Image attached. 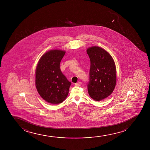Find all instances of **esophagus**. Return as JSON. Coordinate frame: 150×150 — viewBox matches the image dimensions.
Here are the masks:
<instances>
[{"label":"esophagus","instance_id":"34e87169","mask_svg":"<svg viewBox=\"0 0 150 150\" xmlns=\"http://www.w3.org/2000/svg\"><path fill=\"white\" fill-rule=\"evenodd\" d=\"M81 84H82V83H81V82H77V83H76L75 85L76 86H81Z\"/></svg>","mask_w":150,"mask_h":150}]
</instances>
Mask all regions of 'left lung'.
<instances>
[{
	"label": "left lung",
	"mask_w": 150,
	"mask_h": 150,
	"mask_svg": "<svg viewBox=\"0 0 150 150\" xmlns=\"http://www.w3.org/2000/svg\"><path fill=\"white\" fill-rule=\"evenodd\" d=\"M90 59L88 94L94 100L100 101L113 92L116 83V70L111 55L99 47L86 50Z\"/></svg>",
	"instance_id": "1"
}]
</instances>
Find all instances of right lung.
I'll return each instance as SVG.
<instances>
[{
  "label": "right lung",
  "instance_id": "obj_1",
  "mask_svg": "<svg viewBox=\"0 0 150 150\" xmlns=\"http://www.w3.org/2000/svg\"><path fill=\"white\" fill-rule=\"evenodd\" d=\"M66 52L53 50L41 56L36 69L35 84L40 96L47 103L58 104L67 98L71 82L60 69Z\"/></svg>",
  "mask_w": 150,
  "mask_h": 150
}]
</instances>
